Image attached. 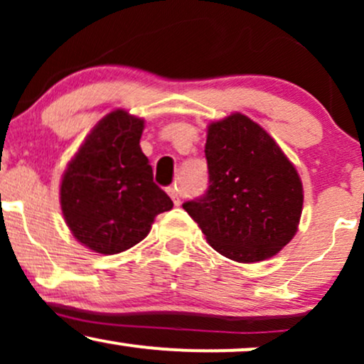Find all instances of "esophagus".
Here are the masks:
<instances>
[{"label":"esophagus","mask_w":364,"mask_h":364,"mask_svg":"<svg viewBox=\"0 0 364 364\" xmlns=\"http://www.w3.org/2000/svg\"><path fill=\"white\" fill-rule=\"evenodd\" d=\"M168 193H169L171 198H173L174 205H179V203H181V198H179V193H178V188L176 186H169L168 188Z\"/></svg>","instance_id":"1"}]
</instances>
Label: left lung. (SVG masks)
Wrapping results in <instances>:
<instances>
[{
  "label": "left lung",
  "mask_w": 364,
  "mask_h": 364,
  "mask_svg": "<svg viewBox=\"0 0 364 364\" xmlns=\"http://www.w3.org/2000/svg\"><path fill=\"white\" fill-rule=\"evenodd\" d=\"M205 195L183 203L208 245L235 262H262L298 231L303 185L275 140L248 116L210 123Z\"/></svg>",
  "instance_id": "1"
}]
</instances>
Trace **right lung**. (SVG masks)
<instances>
[{"label":"right lung","instance_id":"1","mask_svg":"<svg viewBox=\"0 0 364 364\" xmlns=\"http://www.w3.org/2000/svg\"><path fill=\"white\" fill-rule=\"evenodd\" d=\"M144 119L116 109L95 124L70 161L60 200L72 235L95 253L140 243L156 215L173 208L140 149Z\"/></svg>","mask_w":364,"mask_h":364}]
</instances>
